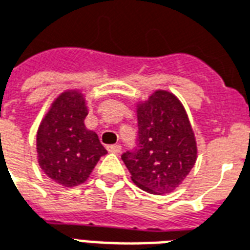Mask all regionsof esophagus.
I'll return each mask as SVG.
<instances>
[{
    "label": "esophagus",
    "instance_id": "1",
    "mask_svg": "<svg viewBox=\"0 0 250 250\" xmlns=\"http://www.w3.org/2000/svg\"><path fill=\"white\" fill-rule=\"evenodd\" d=\"M107 150H108L109 152H120V150H122V146L120 145H108L107 146Z\"/></svg>",
    "mask_w": 250,
    "mask_h": 250
}]
</instances>
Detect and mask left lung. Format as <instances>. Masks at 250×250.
I'll list each match as a JSON object with an SVG mask.
<instances>
[{
  "instance_id": "obj_1",
  "label": "left lung",
  "mask_w": 250,
  "mask_h": 250,
  "mask_svg": "<svg viewBox=\"0 0 250 250\" xmlns=\"http://www.w3.org/2000/svg\"><path fill=\"white\" fill-rule=\"evenodd\" d=\"M131 179L151 194L173 191L193 168L197 145L188 115L173 93L157 91L138 108L135 147L122 155Z\"/></svg>"
}]
</instances>
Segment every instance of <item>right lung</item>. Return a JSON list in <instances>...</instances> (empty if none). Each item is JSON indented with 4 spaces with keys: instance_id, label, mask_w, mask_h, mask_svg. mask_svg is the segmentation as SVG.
I'll list each match as a JSON object with an SVG mask.
<instances>
[{
    "instance_id": "add662e5",
    "label": "right lung",
    "mask_w": 250,
    "mask_h": 250,
    "mask_svg": "<svg viewBox=\"0 0 250 250\" xmlns=\"http://www.w3.org/2000/svg\"><path fill=\"white\" fill-rule=\"evenodd\" d=\"M88 115L79 92H64L56 99L37 132L39 162L44 173L66 188L87 181L107 150L98 134L84 125Z\"/></svg>"
}]
</instances>
